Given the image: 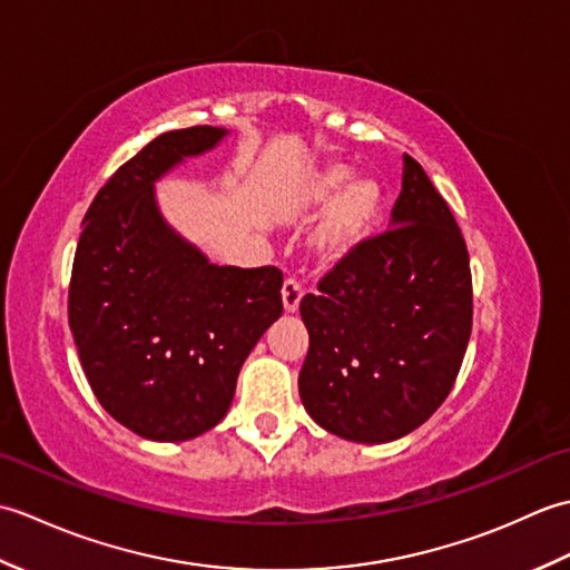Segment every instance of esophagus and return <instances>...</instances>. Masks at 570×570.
<instances>
[{
  "label": "esophagus",
  "mask_w": 570,
  "mask_h": 570,
  "mask_svg": "<svg viewBox=\"0 0 570 570\" xmlns=\"http://www.w3.org/2000/svg\"><path fill=\"white\" fill-rule=\"evenodd\" d=\"M301 296H304V286H301L296 278H286L282 286V301H284V311L286 313H296Z\"/></svg>",
  "instance_id": "34e87169"
}]
</instances>
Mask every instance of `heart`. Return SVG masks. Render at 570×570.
<instances>
[{
    "instance_id": "1",
    "label": "heart",
    "mask_w": 570,
    "mask_h": 570,
    "mask_svg": "<svg viewBox=\"0 0 570 570\" xmlns=\"http://www.w3.org/2000/svg\"><path fill=\"white\" fill-rule=\"evenodd\" d=\"M325 208L311 235V247L323 264H335L357 252L377 227L384 205L382 184L370 174H353L347 164H323L301 180L296 208Z\"/></svg>"
}]
</instances>
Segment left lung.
Instances as JSON below:
<instances>
[{
  "label": "left lung",
  "mask_w": 570,
  "mask_h": 570,
  "mask_svg": "<svg viewBox=\"0 0 570 570\" xmlns=\"http://www.w3.org/2000/svg\"><path fill=\"white\" fill-rule=\"evenodd\" d=\"M390 227L301 298L311 337L301 402L318 426L355 443L419 429L453 390L472 331L465 239L409 154Z\"/></svg>",
  "instance_id": "left-lung-1"
}]
</instances>
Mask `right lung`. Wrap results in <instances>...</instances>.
<instances>
[{
    "instance_id": "add662e5",
    "label": "right lung",
    "mask_w": 570,
    "mask_h": 570,
    "mask_svg": "<svg viewBox=\"0 0 570 570\" xmlns=\"http://www.w3.org/2000/svg\"><path fill=\"white\" fill-rule=\"evenodd\" d=\"M227 129H174L119 166L85 213L68 323L95 396L149 441H188L227 414L242 362L282 316L276 266H217L164 220L154 184Z\"/></svg>"
}]
</instances>
